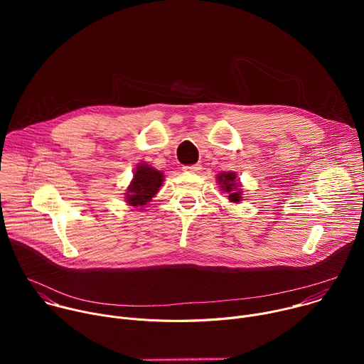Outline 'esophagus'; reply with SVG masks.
Instances as JSON below:
<instances>
[{
    "label": "esophagus",
    "mask_w": 364,
    "mask_h": 364,
    "mask_svg": "<svg viewBox=\"0 0 364 364\" xmlns=\"http://www.w3.org/2000/svg\"><path fill=\"white\" fill-rule=\"evenodd\" d=\"M200 168H201V167H200L198 164H194V166H186V167H183V171H186V173H198Z\"/></svg>",
    "instance_id": "34e87169"
}]
</instances>
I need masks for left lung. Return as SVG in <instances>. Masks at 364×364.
Listing matches in <instances>:
<instances>
[{
  "label": "left lung",
  "instance_id": "1",
  "mask_svg": "<svg viewBox=\"0 0 364 364\" xmlns=\"http://www.w3.org/2000/svg\"><path fill=\"white\" fill-rule=\"evenodd\" d=\"M218 184L223 193L228 194L230 203H240L243 200L242 183L237 178V174L233 171H223L216 176Z\"/></svg>",
  "mask_w": 364,
  "mask_h": 364
}]
</instances>
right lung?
Segmentation results:
<instances>
[{
    "mask_svg": "<svg viewBox=\"0 0 364 364\" xmlns=\"http://www.w3.org/2000/svg\"><path fill=\"white\" fill-rule=\"evenodd\" d=\"M164 181V173L151 167L146 163H139L134 170V177L127 187L125 201L132 207L145 205L159 193ZM139 209V210H141Z\"/></svg>",
    "mask_w": 364,
    "mask_h": 364,
    "instance_id": "right-lung-1",
    "label": "right lung"
}]
</instances>
